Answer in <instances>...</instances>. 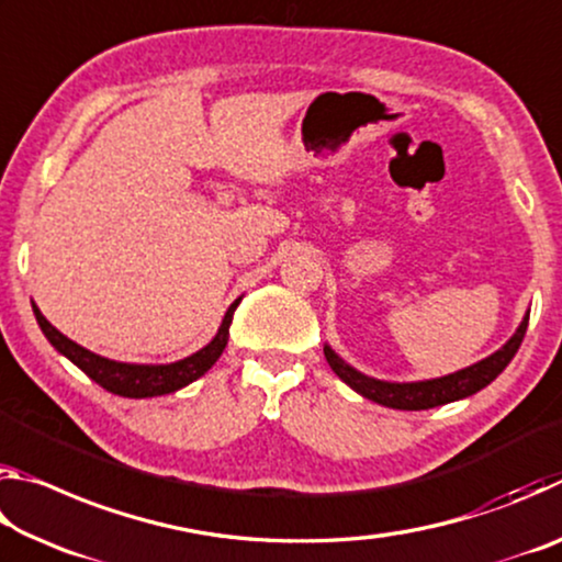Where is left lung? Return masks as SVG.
<instances>
[{
  "label": "left lung",
  "instance_id": "obj_1",
  "mask_svg": "<svg viewBox=\"0 0 562 562\" xmlns=\"http://www.w3.org/2000/svg\"><path fill=\"white\" fill-rule=\"evenodd\" d=\"M528 317L530 310L518 325L516 335H513L501 349L493 351L491 357L475 361V364L465 369H459V372L453 374H446L439 379H424V382H384V379L367 376L357 372L351 364H347L329 345H325V357L329 361L331 372H335L347 386L355 389L357 394L369 398V402H376L389 408H402V412H422V408L459 402V398L471 396L475 392H481L483 386H488L493 379L510 364V359L516 357L520 341L526 337Z\"/></svg>",
  "mask_w": 562,
  "mask_h": 562
}]
</instances>
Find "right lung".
I'll use <instances>...</instances> for the list:
<instances>
[{"mask_svg":"<svg viewBox=\"0 0 562 562\" xmlns=\"http://www.w3.org/2000/svg\"><path fill=\"white\" fill-rule=\"evenodd\" d=\"M240 300L243 297H237L231 307H227L221 327H217V335L207 341L203 349H198L195 355H190L186 359L170 361V364H128V361H116V359L93 355V351H89L87 347L76 345V341H71L69 337H64L59 329L52 327V322L42 315L34 302H32V310L44 331V337L52 341V347L69 361H74V364L79 367L89 379H93L99 386H103L111 394H119L126 398H148V396H164L170 392H178V389H183L190 382H195V379H201L207 369L221 359L223 349L227 345V337H231L233 312L237 304H240Z\"/></svg>","mask_w":562,"mask_h":562,"instance_id":"add662e5","label":"right lung"}]
</instances>
